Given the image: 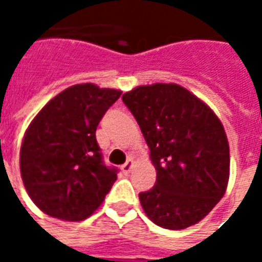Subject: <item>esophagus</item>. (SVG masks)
Masks as SVG:
<instances>
[{
	"label": "esophagus",
	"mask_w": 262,
	"mask_h": 262,
	"mask_svg": "<svg viewBox=\"0 0 262 262\" xmlns=\"http://www.w3.org/2000/svg\"><path fill=\"white\" fill-rule=\"evenodd\" d=\"M133 165H135L133 160H127L125 164L122 165V168H120V170H122V172H123L125 176H127V174L132 171V168H133Z\"/></svg>",
	"instance_id": "obj_1"
}]
</instances>
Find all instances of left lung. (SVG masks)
Listing matches in <instances>:
<instances>
[{"label":"left lung","instance_id":"8db88e82","mask_svg":"<svg viewBox=\"0 0 262 262\" xmlns=\"http://www.w3.org/2000/svg\"><path fill=\"white\" fill-rule=\"evenodd\" d=\"M122 99L157 171L156 185L139 193L143 210L170 230L196 225L223 198L229 182L230 151L222 122L178 84L140 85Z\"/></svg>","mask_w":262,"mask_h":262}]
</instances>
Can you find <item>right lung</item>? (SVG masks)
Returning <instances> with one entry per match:
<instances>
[{
	"mask_svg": "<svg viewBox=\"0 0 262 262\" xmlns=\"http://www.w3.org/2000/svg\"><path fill=\"white\" fill-rule=\"evenodd\" d=\"M122 91L77 84L50 99L35 116L20 146L22 181L45 213L78 222L91 216L116 181L95 132Z\"/></svg>",
	"mask_w": 262,
	"mask_h": 262,
	"instance_id": "obj_1",
	"label": "right lung"
}]
</instances>
